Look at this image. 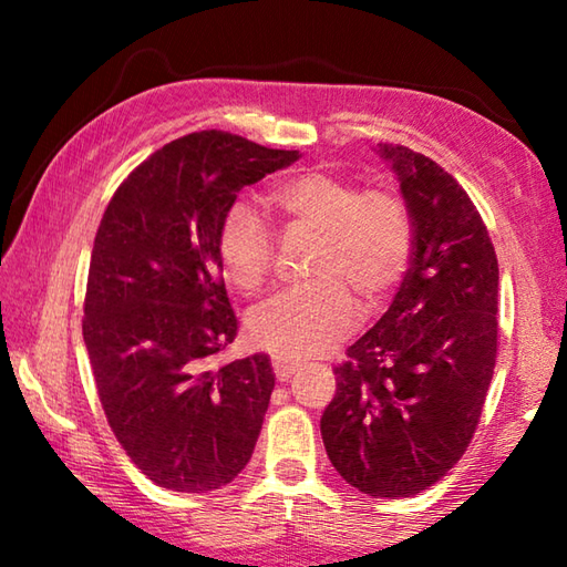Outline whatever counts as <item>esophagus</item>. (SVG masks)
Listing matches in <instances>:
<instances>
[{"instance_id":"esophagus-1","label":"esophagus","mask_w":567,"mask_h":567,"mask_svg":"<svg viewBox=\"0 0 567 567\" xmlns=\"http://www.w3.org/2000/svg\"><path fill=\"white\" fill-rule=\"evenodd\" d=\"M272 370H275V375H277V380L280 382H285V380H290L295 372L299 370V363L297 360H292V358H287V355H272Z\"/></svg>"}]
</instances>
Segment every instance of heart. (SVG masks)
Segmentation results:
<instances>
[{
    "label": "heart",
    "instance_id": "1",
    "mask_svg": "<svg viewBox=\"0 0 567 567\" xmlns=\"http://www.w3.org/2000/svg\"><path fill=\"white\" fill-rule=\"evenodd\" d=\"M268 202L287 226L321 231L315 277L302 290L270 297L248 319L250 339L268 351L307 358L329 351L360 321L353 286L368 305H382L404 280L414 252L406 199L390 185L360 187L353 177L309 167L270 187ZM275 240L265 214L236 202L219 228V258L240 292L268 282Z\"/></svg>",
    "mask_w": 567,
    "mask_h": 567
}]
</instances>
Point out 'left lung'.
<instances>
[{
    "label": "left lung",
    "mask_w": 567,
    "mask_h": 567,
    "mask_svg": "<svg viewBox=\"0 0 567 567\" xmlns=\"http://www.w3.org/2000/svg\"><path fill=\"white\" fill-rule=\"evenodd\" d=\"M414 221L390 309L333 368L321 416L331 465L370 497H414L473 441L497 360L499 268L483 216L443 167L378 143Z\"/></svg>",
    "instance_id": "left-lung-1"
}]
</instances>
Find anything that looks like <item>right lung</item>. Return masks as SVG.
Returning a JSON list of instances; mask_svg holds the SVG:
<instances>
[{
    "mask_svg": "<svg viewBox=\"0 0 567 567\" xmlns=\"http://www.w3.org/2000/svg\"><path fill=\"white\" fill-rule=\"evenodd\" d=\"M297 158L199 131L155 151L106 204L82 336L116 441L158 487L219 489L256 449L275 375L265 353L212 365L238 333L219 228L240 189Z\"/></svg>",
    "mask_w": 567,
    "mask_h": 567,
    "instance_id": "add662e5",
    "label": "right lung"
}]
</instances>
